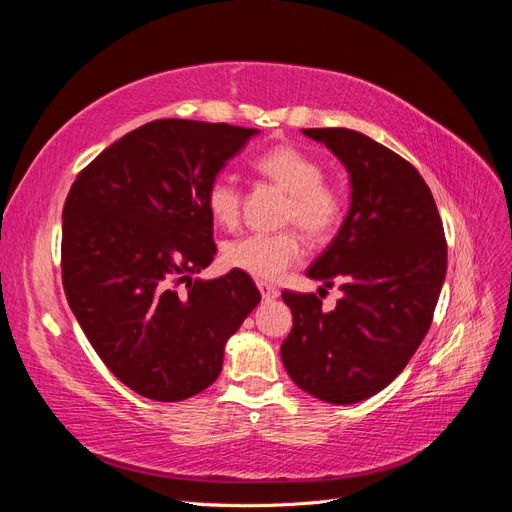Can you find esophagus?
<instances>
[{"label": "esophagus", "instance_id": "1", "mask_svg": "<svg viewBox=\"0 0 512 512\" xmlns=\"http://www.w3.org/2000/svg\"><path fill=\"white\" fill-rule=\"evenodd\" d=\"M258 290H260L262 299H265V301H273V299L280 297V290H277V288H275L273 284H269V282H258Z\"/></svg>", "mask_w": 512, "mask_h": 512}]
</instances>
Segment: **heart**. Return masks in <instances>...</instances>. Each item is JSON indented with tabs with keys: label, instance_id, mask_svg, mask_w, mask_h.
I'll use <instances>...</instances> for the list:
<instances>
[{
	"label": "heart",
	"instance_id": "1",
	"mask_svg": "<svg viewBox=\"0 0 512 512\" xmlns=\"http://www.w3.org/2000/svg\"><path fill=\"white\" fill-rule=\"evenodd\" d=\"M256 173L275 181L288 192L286 222L301 226L309 237H327L342 220V196L324 183V170L318 160L292 145H277L254 160ZM207 211L215 224L235 226L241 211V192L235 181L215 177L205 196ZM303 256L301 239L290 230L284 232H252L224 245V262L256 277L277 280Z\"/></svg>",
	"mask_w": 512,
	"mask_h": 512
}]
</instances>
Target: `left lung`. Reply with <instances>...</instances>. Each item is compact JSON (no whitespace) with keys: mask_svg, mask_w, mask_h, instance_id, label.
<instances>
[{"mask_svg":"<svg viewBox=\"0 0 512 512\" xmlns=\"http://www.w3.org/2000/svg\"><path fill=\"white\" fill-rule=\"evenodd\" d=\"M350 175L342 228L307 277L342 299L322 312L316 294L282 292L292 331L282 344L288 376L327 404H359L389 386L431 327L446 277L436 200L418 170L389 147L348 128H309Z\"/></svg>","mask_w":512,"mask_h":512,"instance_id":"1","label":"left lung"}]
</instances>
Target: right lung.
<instances>
[{
	"label": "right lung",
	"mask_w": 512,
	"mask_h": 512,
	"mask_svg": "<svg viewBox=\"0 0 512 512\" xmlns=\"http://www.w3.org/2000/svg\"><path fill=\"white\" fill-rule=\"evenodd\" d=\"M256 134L158 119L121 136L72 183L61 235L70 309L104 365L147 399L181 401L211 386L230 335L260 303L237 269L192 280L218 252L209 183Z\"/></svg>",
	"instance_id": "obj_1"
}]
</instances>
